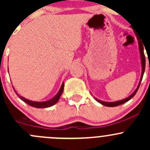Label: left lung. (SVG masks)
<instances>
[{
    "label": "left lung",
    "mask_w": 150,
    "mask_h": 150,
    "mask_svg": "<svg viewBox=\"0 0 150 150\" xmlns=\"http://www.w3.org/2000/svg\"><path fill=\"white\" fill-rule=\"evenodd\" d=\"M139 51H140V54H141V59H142V75H141V78H140V81H139V83L138 87L136 89L135 91L132 93L130 96H128V98L126 99H123V100H120V101H117V102H102V101L99 100L97 99H95L98 102L101 103L102 104H103L104 106H107V107H116V106H118L120 105V104H124L125 102H128V100L131 99L132 97H134V95L137 93V91H138L139 88L140 84H141V81H142V78H143V75H144V72L145 70V56L144 54V47L143 45H142V43H139Z\"/></svg>",
    "instance_id": "8db88e82"
}]
</instances>
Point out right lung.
<instances>
[{"mask_svg":"<svg viewBox=\"0 0 150 150\" xmlns=\"http://www.w3.org/2000/svg\"><path fill=\"white\" fill-rule=\"evenodd\" d=\"M63 90H64V83H63L62 85V86H61V88H60L59 91L58 93H57V94L56 95V96H54L53 99H50V100H48V101H46V102H33V101L28 100V99H25V98L22 97V96H19V95L17 93H16V91H15V93H16V95L19 96V99H22L23 102H25V103L29 104L30 106L36 107V108H45V107H51V106L54 105V104H55L56 103H57V102L59 101V99L60 96H61V95H62V93Z\"/></svg>","mask_w":150,"mask_h":150,"instance_id":"add662e5","label":"right lung"}]
</instances>
